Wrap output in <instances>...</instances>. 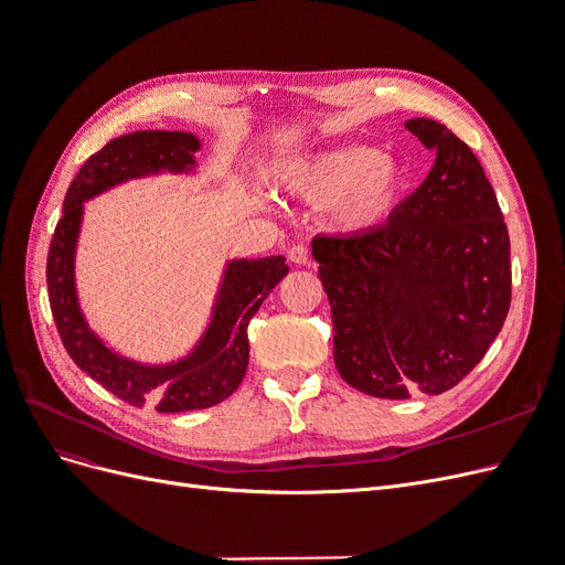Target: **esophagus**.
Listing matches in <instances>:
<instances>
[{"instance_id":"1","label":"esophagus","mask_w":565,"mask_h":565,"mask_svg":"<svg viewBox=\"0 0 565 565\" xmlns=\"http://www.w3.org/2000/svg\"><path fill=\"white\" fill-rule=\"evenodd\" d=\"M287 256H289V262L297 264V266L309 264V249H306L303 245H292V247H289Z\"/></svg>"}]
</instances>
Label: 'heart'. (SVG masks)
<instances>
[{
  "instance_id": "obj_1",
  "label": "heart",
  "mask_w": 565,
  "mask_h": 565,
  "mask_svg": "<svg viewBox=\"0 0 565 565\" xmlns=\"http://www.w3.org/2000/svg\"><path fill=\"white\" fill-rule=\"evenodd\" d=\"M403 181L401 162L367 146H339L280 169L285 191L328 204L330 224L341 233H363L382 224L396 207Z\"/></svg>"
}]
</instances>
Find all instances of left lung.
I'll return each mask as SVG.
<instances>
[{"mask_svg":"<svg viewBox=\"0 0 565 565\" xmlns=\"http://www.w3.org/2000/svg\"><path fill=\"white\" fill-rule=\"evenodd\" d=\"M405 129L436 150L429 177L384 226L311 243L341 380L388 401L465 380L511 303L509 233L481 162L436 119Z\"/></svg>","mask_w":565,"mask_h":565,"instance_id":"left-lung-1","label":"left lung"}]
</instances>
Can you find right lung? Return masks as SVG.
Returning a JSON list of instances; mask_svg holds the SVG:
<instances>
[{"mask_svg":"<svg viewBox=\"0 0 565 565\" xmlns=\"http://www.w3.org/2000/svg\"><path fill=\"white\" fill-rule=\"evenodd\" d=\"M200 139L188 131H131L108 141L82 164L65 193L63 216L46 256L49 303L65 351L92 380L134 407L188 413L226 401L241 386L249 341L247 324L262 301L287 276L285 256L231 259L221 276L210 324L193 351L172 363L152 365L113 351L82 313L75 282V254L84 202L131 179L162 172L193 174Z\"/></svg>","mask_w":565,"mask_h":565,"instance_id":"obj_1","label":"right lung"}]
</instances>
